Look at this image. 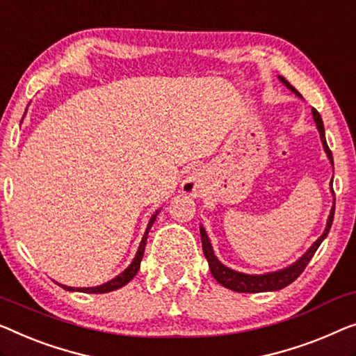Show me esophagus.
Instances as JSON below:
<instances>
[{
	"label": "esophagus",
	"instance_id": "obj_1",
	"mask_svg": "<svg viewBox=\"0 0 356 356\" xmlns=\"http://www.w3.org/2000/svg\"><path fill=\"white\" fill-rule=\"evenodd\" d=\"M200 188H202V183H200V179H199L197 175H194V173H191L189 177L184 179V183H183L184 193L191 194V195H197L200 193Z\"/></svg>",
	"mask_w": 356,
	"mask_h": 356
}]
</instances>
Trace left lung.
<instances>
[{
	"mask_svg": "<svg viewBox=\"0 0 356 356\" xmlns=\"http://www.w3.org/2000/svg\"><path fill=\"white\" fill-rule=\"evenodd\" d=\"M280 80L291 91L296 92L297 96H300V92H298L296 88H293V86L286 79H282V76H280ZM312 112H313V118H315V123H316V128H318V131H319V138H321L324 151H326L329 162H331V165L334 167L332 152H331V149L327 147L326 136H324L323 118H321V115L318 114L316 109H313ZM334 210H336V204H334L331 213H329L327 225H326V229H324V233L319 236V238L315 242H313V245L310 247V249H308L305 254H303L300 259L296 261V264H292L291 266L284 268V270L273 271V273H265V275H245V273L234 271V270H231V268L225 266L218 259H216V255L213 254L212 244H210V241H209V236H207V233H205V229L202 228V226H200V239H202V250H204L205 259H207V261H209V268H210V271H212V276L215 277L216 281L220 282L221 286L228 287V289L236 291V292H252V293H254V292H268V291H280V289H282V287L289 286L291 282L296 281L297 277L302 275V271L305 270V266L308 265V261H310L312 257L315 255V252L318 250V247L321 245V242L324 239H326L329 229H331L332 220H334Z\"/></svg>",
	"mask_w": 356,
	"mask_h": 356,
	"instance_id": "8db88e82",
	"label": "left lung"
}]
</instances>
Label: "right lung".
Wrapping results in <instances>:
<instances>
[{
  "instance_id": "obj_1",
  "label": "right lung",
  "mask_w": 356,
  "mask_h": 356,
  "mask_svg": "<svg viewBox=\"0 0 356 356\" xmlns=\"http://www.w3.org/2000/svg\"><path fill=\"white\" fill-rule=\"evenodd\" d=\"M157 213H159V210H157L156 213L152 215V218L149 220V225H147V228H146V233H144V236H143L141 244H140V247H138V252H136L135 259H133V261L130 264V266H128L125 271H122L120 275L115 276L114 280L107 281V282H104V284L96 286V287H69V286L59 284V282H58V284H59L60 287H63V289H65V291H72V292L76 291V292H85V293H106V292H112V291H115V289H120V287L128 284V282H130V281L133 280V277L136 276L138 270H140V265H141V260H143V254H144V247H146V241H147L149 229H151V226L154 225V221H156Z\"/></svg>"
}]
</instances>
